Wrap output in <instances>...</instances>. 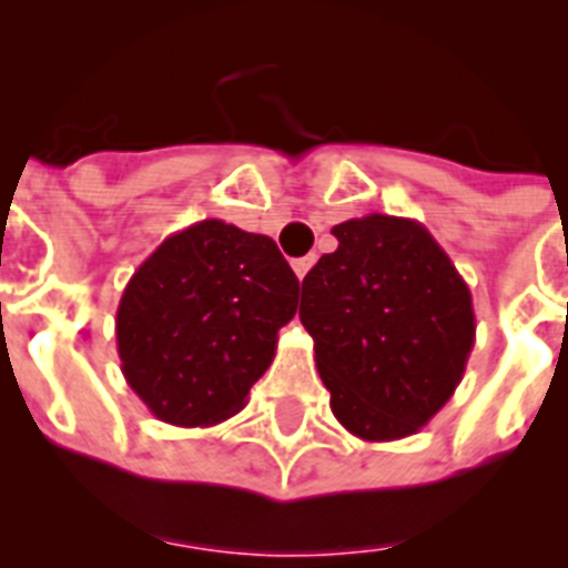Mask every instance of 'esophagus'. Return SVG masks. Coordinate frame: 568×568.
Segmentation results:
<instances>
[{"label": "esophagus", "mask_w": 568, "mask_h": 568, "mask_svg": "<svg viewBox=\"0 0 568 568\" xmlns=\"http://www.w3.org/2000/svg\"><path fill=\"white\" fill-rule=\"evenodd\" d=\"M313 264H316V255H304V258L293 261V270H295V275H298V281H304V275L313 270Z\"/></svg>", "instance_id": "obj_1"}]
</instances>
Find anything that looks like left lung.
I'll return each mask as SVG.
<instances>
[{"mask_svg":"<svg viewBox=\"0 0 568 568\" xmlns=\"http://www.w3.org/2000/svg\"><path fill=\"white\" fill-rule=\"evenodd\" d=\"M333 235L336 252L304 275L298 307L318 376L353 436L405 439L463 382L477 336L471 290L419 221L373 212Z\"/></svg>","mask_w":568,"mask_h":568,"instance_id":"1","label":"left lung"}]
</instances>
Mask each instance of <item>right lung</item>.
Instances as JSON below:
<instances>
[{
	"label": "right lung",
	"instance_id": "1",
	"mask_svg": "<svg viewBox=\"0 0 568 568\" xmlns=\"http://www.w3.org/2000/svg\"><path fill=\"white\" fill-rule=\"evenodd\" d=\"M298 307L273 237L206 217L134 270L118 307L120 371L160 423L210 428L246 405Z\"/></svg>",
	"mask_w": 568,
	"mask_h": 568
}]
</instances>
